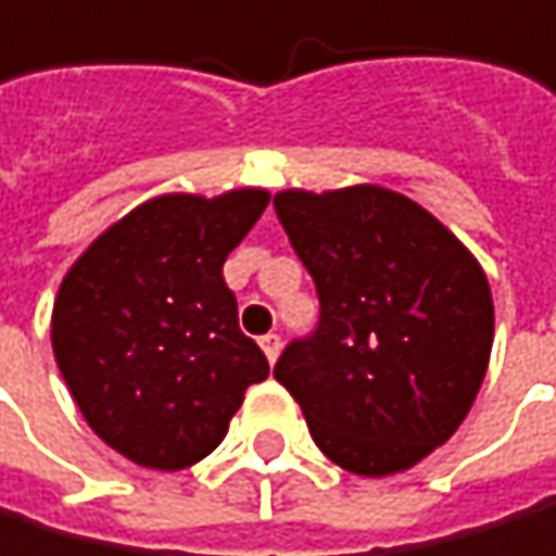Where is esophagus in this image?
<instances>
[{
  "instance_id": "34e87169",
  "label": "esophagus",
  "mask_w": 556,
  "mask_h": 556,
  "mask_svg": "<svg viewBox=\"0 0 556 556\" xmlns=\"http://www.w3.org/2000/svg\"><path fill=\"white\" fill-rule=\"evenodd\" d=\"M261 350H264V356H268V363H275L278 353H281V336H275V332L261 336Z\"/></svg>"
}]
</instances>
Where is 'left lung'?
Returning a JSON list of instances; mask_svg holds the SVG:
<instances>
[{
  "instance_id": "left-lung-1",
  "label": "left lung",
  "mask_w": 556,
  "mask_h": 556,
  "mask_svg": "<svg viewBox=\"0 0 556 556\" xmlns=\"http://www.w3.org/2000/svg\"><path fill=\"white\" fill-rule=\"evenodd\" d=\"M275 210L323 302L319 329L281 353L275 380L339 469H414L485 380L496 312L482 264L434 213L377 182L281 189Z\"/></svg>"
}]
</instances>
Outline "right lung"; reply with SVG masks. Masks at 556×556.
<instances>
[{"mask_svg": "<svg viewBox=\"0 0 556 556\" xmlns=\"http://www.w3.org/2000/svg\"><path fill=\"white\" fill-rule=\"evenodd\" d=\"M271 193H162L101 230L63 275L50 343L91 431L128 462L179 472L220 445L268 359L237 326L227 254Z\"/></svg>", "mask_w": 556, "mask_h": 556, "instance_id": "1", "label": "right lung"}]
</instances>
